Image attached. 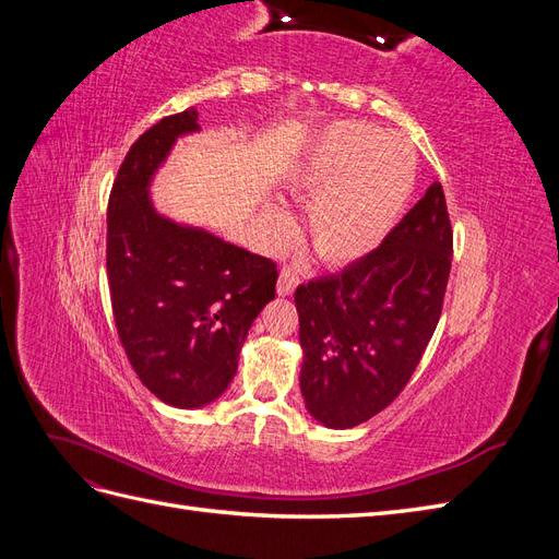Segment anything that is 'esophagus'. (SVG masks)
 <instances>
[{"mask_svg": "<svg viewBox=\"0 0 559 559\" xmlns=\"http://www.w3.org/2000/svg\"><path fill=\"white\" fill-rule=\"evenodd\" d=\"M298 275L292 267H282V273L277 277V296H292L294 289L298 286Z\"/></svg>", "mask_w": 559, "mask_h": 559, "instance_id": "obj_1", "label": "esophagus"}]
</instances>
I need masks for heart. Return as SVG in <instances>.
Returning <instances> with one entry per match:
<instances>
[{"label":"heart","instance_id":"obj_1","mask_svg":"<svg viewBox=\"0 0 559 559\" xmlns=\"http://www.w3.org/2000/svg\"><path fill=\"white\" fill-rule=\"evenodd\" d=\"M417 179L413 144L399 132L366 123H335L324 130L286 179V191L308 200L306 235L326 265H349L376 251L394 230ZM270 247H282L296 230L280 200L261 210Z\"/></svg>","mask_w":559,"mask_h":559}]
</instances>
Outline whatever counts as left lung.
Returning <instances> with one entry per match:
<instances>
[{"mask_svg":"<svg viewBox=\"0 0 559 559\" xmlns=\"http://www.w3.org/2000/svg\"><path fill=\"white\" fill-rule=\"evenodd\" d=\"M450 265L452 228L436 181L376 251L298 286L300 394L312 419L352 429L401 394L441 317Z\"/></svg>","mask_w":559,"mask_h":559,"instance_id":"left-lung-1","label":"left lung"}]
</instances>
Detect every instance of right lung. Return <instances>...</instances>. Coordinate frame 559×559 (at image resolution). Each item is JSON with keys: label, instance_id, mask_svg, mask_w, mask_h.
<instances>
[{"label": "right lung", "instance_id": "1", "mask_svg": "<svg viewBox=\"0 0 559 559\" xmlns=\"http://www.w3.org/2000/svg\"><path fill=\"white\" fill-rule=\"evenodd\" d=\"M195 132V109L148 128L118 170L107 214L118 337L148 392L181 411L205 408L226 392L277 282L270 259L175 222L151 200V183L177 140Z\"/></svg>", "mask_w": 559, "mask_h": 559}]
</instances>
